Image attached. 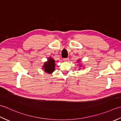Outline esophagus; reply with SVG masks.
I'll return each instance as SVG.
<instances>
[{
  "label": "esophagus",
  "mask_w": 121,
  "mask_h": 121,
  "mask_svg": "<svg viewBox=\"0 0 121 121\" xmlns=\"http://www.w3.org/2000/svg\"><path fill=\"white\" fill-rule=\"evenodd\" d=\"M64 60L65 61H68L69 60V58H64Z\"/></svg>",
  "instance_id": "esophagus-1"
}]
</instances>
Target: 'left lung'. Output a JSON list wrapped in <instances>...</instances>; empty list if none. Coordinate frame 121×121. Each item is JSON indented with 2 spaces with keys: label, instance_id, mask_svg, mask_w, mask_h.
<instances>
[{
  "label": "left lung",
  "instance_id": "left-lung-1",
  "mask_svg": "<svg viewBox=\"0 0 121 121\" xmlns=\"http://www.w3.org/2000/svg\"><path fill=\"white\" fill-rule=\"evenodd\" d=\"M79 60H78V61H77V63H78V62H79V63H80V61H79ZM82 65H80V67L81 66H82ZM79 69H80V68H79Z\"/></svg>",
  "mask_w": 121,
  "mask_h": 121
}]
</instances>
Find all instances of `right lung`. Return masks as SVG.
<instances>
[{
	"mask_svg": "<svg viewBox=\"0 0 121 121\" xmlns=\"http://www.w3.org/2000/svg\"><path fill=\"white\" fill-rule=\"evenodd\" d=\"M55 61L52 57H50L48 59V60L44 63L42 66V69L45 72L48 73H52L55 71Z\"/></svg>",
	"mask_w": 121,
	"mask_h": 121,
	"instance_id": "right-lung-1",
	"label": "right lung"
}]
</instances>
